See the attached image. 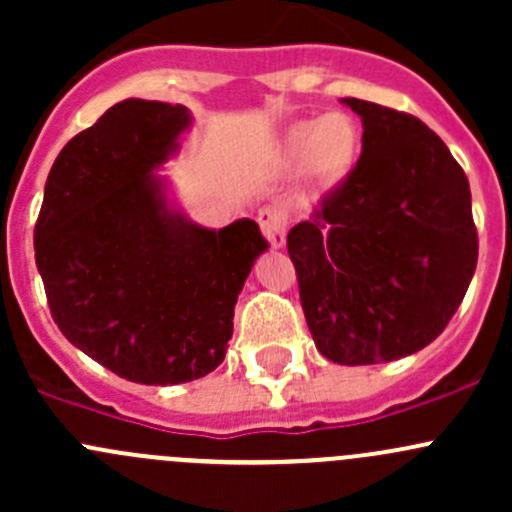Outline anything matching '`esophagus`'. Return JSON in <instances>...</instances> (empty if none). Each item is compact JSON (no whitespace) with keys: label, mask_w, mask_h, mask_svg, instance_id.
<instances>
[{"label":"esophagus","mask_w":512,"mask_h":512,"mask_svg":"<svg viewBox=\"0 0 512 512\" xmlns=\"http://www.w3.org/2000/svg\"><path fill=\"white\" fill-rule=\"evenodd\" d=\"M257 223H260V230L265 232L267 242L272 247H282L285 245V235H287V215L277 208H260L257 210Z\"/></svg>","instance_id":"esophagus-1"}]
</instances>
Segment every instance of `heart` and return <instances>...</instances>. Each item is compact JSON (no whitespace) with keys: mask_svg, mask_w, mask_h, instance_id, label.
<instances>
[{"mask_svg":"<svg viewBox=\"0 0 512 512\" xmlns=\"http://www.w3.org/2000/svg\"><path fill=\"white\" fill-rule=\"evenodd\" d=\"M359 146L356 123L344 113H327L317 121L297 123L287 133L285 153L292 163H307L317 185L327 188L352 168Z\"/></svg>","mask_w":512,"mask_h":512,"instance_id":"1","label":"heart"}]
</instances>
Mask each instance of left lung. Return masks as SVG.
Segmentation results:
<instances>
[{
  "instance_id": "1",
  "label": "left lung",
  "mask_w": 512,
  "mask_h": 512,
  "mask_svg": "<svg viewBox=\"0 0 512 512\" xmlns=\"http://www.w3.org/2000/svg\"><path fill=\"white\" fill-rule=\"evenodd\" d=\"M344 103L364 123L361 156L289 230L287 252L317 349L359 366L446 329L476 272L478 232L466 173L421 118Z\"/></svg>"
}]
</instances>
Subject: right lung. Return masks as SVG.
Instances as JSON below:
<instances>
[{
	"instance_id": "obj_1",
	"label": "right lung",
	"mask_w": 512,
	"mask_h": 512,
	"mask_svg": "<svg viewBox=\"0 0 512 512\" xmlns=\"http://www.w3.org/2000/svg\"><path fill=\"white\" fill-rule=\"evenodd\" d=\"M188 123L163 101L111 106L61 148L34 225L61 334L136 384H183L225 359L237 294L270 247L252 220L205 230L168 210L151 170Z\"/></svg>"
}]
</instances>
